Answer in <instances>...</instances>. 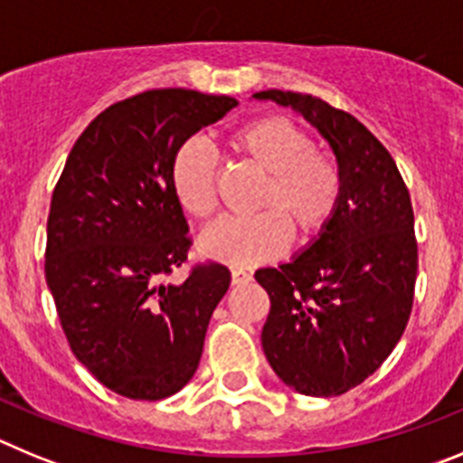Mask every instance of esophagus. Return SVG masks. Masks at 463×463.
Here are the masks:
<instances>
[{"label": "esophagus", "instance_id": "34e87169", "mask_svg": "<svg viewBox=\"0 0 463 463\" xmlns=\"http://www.w3.org/2000/svg\"><path fill=\"white\" fill-rule=\"evenodd\" d=\"M252 276L248 271H243V269H234L232 271V285H245V282H250Z\"/></svg>", "mask_w": 463, "mask_h": 463}]
</instances>
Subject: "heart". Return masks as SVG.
I'll return each instance as SVG.
<instances>
[{"mask_svg":"<svg viewBox=\"0 0 463 463\" xmlns=\"http://www.w3.org/2000/svg\"><path fill=\"white\" fill-rule=\"evenodd\" d=\"M245 166L264 175L250 220H222L199 239L202 255L229 267H257L288 250L292 232L301 243L317 239L336 215L343 175L336 159L313 148L308 134L289 118L261 116L229 137ZM218 162L199 138L175 148L171 192L187 215L208 220L218 208Z\"/></svg>","mask_w":463,"mask_h":463,"instance_id":"b5f03b06","label":"heart"}]
</instances>
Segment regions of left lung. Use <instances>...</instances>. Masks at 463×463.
<instances>
[{
	"mask_svg": "<svg viewBox=\"0 0 463 463\" xmlns=\"http://www.w3.org/2000/svg\"><path fill=\"white\" fill-rule=\"evenodd\" d=\"M252 97L301 113L329 143L343 175L329 227L288 264L255 273L271 298L261 347L278 378L298 394H345L380 369L411 317L417 278L411 194L387 148L350 113L301 92Z\"/></svg>",
	"mask_w": 463,
	"mask_h": 463,
	"instance_id": "8db88e82",
	"label": "left lung"
}]
</instances>
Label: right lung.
Wrapping results in <instances>:
<instances>
[{
  "label": "right lung",
  "mask_w": 463,
  "mask_h": 463,
  "mask_svg": "<svg viewBox=\"0 0 463 463\" xmlns=\"http://www.w3.org/2000/svg\"><path fill=\"white\" fill-rule=\"evenodd\" d=\"M239 101L196 90H148L109 106L73 143L48 213L46 282L71 353L116 394L159 401L202 359L232 273L196 264L162 282L190 250L171 192L175 148Z\"/></svg>",
  "instance_id": "add662e5"
}]
</instances>
